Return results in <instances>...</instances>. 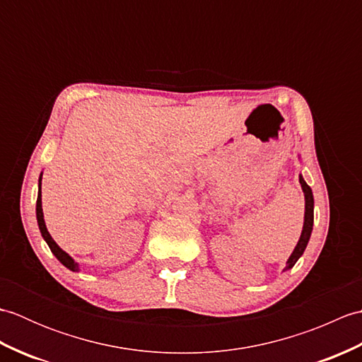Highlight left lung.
I'll list each match as a JSON object with an SVG mask.
<instances>
[{"instance_id":"left-lung-1","label":"left lung","mask_w":362,"mask_h":362,"mask_svg":"<svg viewBox=\"0 0 362 362\" xmlns=\"http://www.w3.org/2000/svg\"><path fill=\"white\" fill-rule=\"evenodd\" d=\"M298 182L300 185H302L303 189V194H305V216H303V228H302V233H300L298 238V243L292 250L291 257L286 261V266H284L283 271H289V269L294 267V264L298 261V258L303 255V252L306 249V245H308V241L311 238V232H313V224H314V197H313V191L308 187V183L305 182L303 175L300 174L298 175Z\"/></svg>"}]
</instances>
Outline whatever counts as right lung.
I'll use <instances>...</instances> for the list:
<instances>
[{
  "label": "right lung",
  "mask_w": 362,
  "mask_h": 362,
  "mask_svg": "<svg viewBox=\"0 0 362 362\" xmlns=\"http://www.w3.org/2000/svg\"><path fill=\"white\" fill-rule=\"evenodd\" d=\"M42 175H43V173L40 174V177H38V194H37V205H35V216H37L38 228H40V233L43 236V240L46 241V244H48V247L54 253V257H56L66 269H70V271H73V272H79L81 271L79 264L76 263V261L70 255H68L65 250L59 247L57 243L54 241L52 236L49 235L48 228H46L45 218H43V209H42Z\"/></svg>",
  "instance_id": "1"
}]
</instances>
